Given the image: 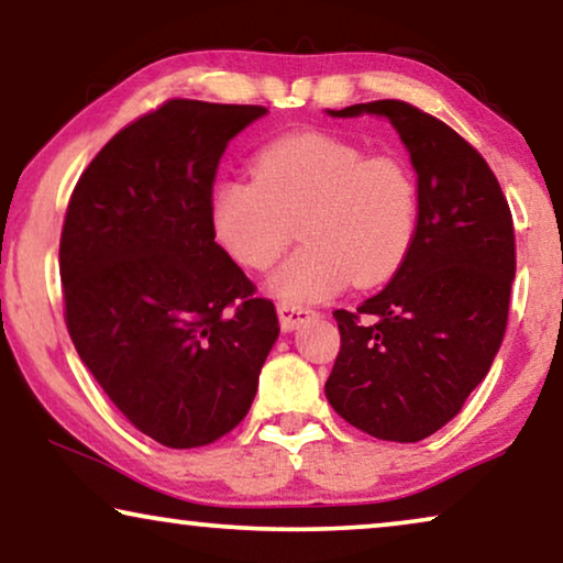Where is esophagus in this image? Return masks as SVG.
<instances>
[{"instance_id":"34e87169","label":"esophagus","mask_w":563,"mask_h":563,"mask_svg":"<svg viewBox=\"0 0 563 563\" xmlns=\"http://www.w3.org/2000/svg\"><path fill=\"white\" fill-rule=\"evenodd\" d=\"M311 313H313L311 308L288 303V300H280V303H278V319H280L283 331H292L298 327V323H303Z\"/></svg>"}]
</instances>
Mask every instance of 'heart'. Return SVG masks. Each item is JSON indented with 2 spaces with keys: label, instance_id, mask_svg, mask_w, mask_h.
<instances>
[{
  "label": "heart",
  "instance_id": "obj_1",
  "mask_svg": "<svg viewBox=\"0 0 563 563\" xmlns=\"http://www.w3.org/2000/svg\"><path fill=\"white\" fill-rule=\"evenodd\" d=\"M418 203L416 173L400 155L300 132L260 150L255 180H221L211 227L227 255L255 273L300 236L306 247L271 285L285 300H321L346 278L360 288L390 278L413 242Z\"/></svg>",
  "mask_w": 563,
  "mask_h": 563
}]
</instances>
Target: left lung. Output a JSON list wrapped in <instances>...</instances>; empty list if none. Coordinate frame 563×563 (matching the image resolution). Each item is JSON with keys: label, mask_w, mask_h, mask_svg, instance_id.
Segmentation results:
<instances>
[{"label": "left lung", "mask_w": 563, "mask_h": 563, "mask_svg": "<svg viewBox=\"0 0 563 563\" xmlns=\"http://www.w3.org/2000/svg\"><path fill=\"white\" fill-rule=\"evenodd\" d=\"M383 114L418 173V224L377 296L339 308L327 379L331 408L369 437L413 443L446 426L489 372L516 278L512 213L485 157L437 117L400 99L329 112Z\"/></svg>", "instance_id": "left-lung-1"}]
</instances>
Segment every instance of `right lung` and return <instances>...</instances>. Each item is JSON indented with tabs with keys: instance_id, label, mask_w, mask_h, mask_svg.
Returning <instances> with one entry per match:
<instances>
[{
	"instance_id": "1",
	"label": "right lung",
	"mask_w": 563,
	"mask_h": 563,
	"mask_svg": "<svg viewBox=\"0 0 563 563\" xmlns=\"http://www.w3.org/2000/svg\"><path fill=\"white\" fill-rule=\"evenodd\" d=\"M257 104L168 99L122 126L70 194L60 232L63 316L101 390L170 449L240 426L278 339L273 300L213 242L227 142Z\"/></svg>"
}]
</instances>
